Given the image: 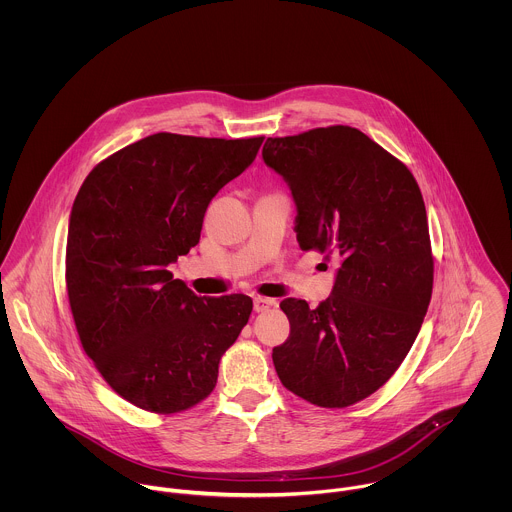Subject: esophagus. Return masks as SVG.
Listing matches in <instances>:
<instances>
[{
  "label": "esophagus",
  "mask_w": 512,
  "mask_h": 512,
  "mask_svg": "<svg viewBox=\"0 0 512 512\" xmlns=\"http://www.w3.org/2000/svg\"><path fill=\"white\" fill-rule=\"evenodd\" d=\"M270 307H276V301L270 299V297H262V295H256L254 297V311H268Z\"/></svg>",
  "instance_id": "1"
}]
</instances>
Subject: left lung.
<instances>
[{"label":"left lung","instance_id":"left-lung-1","mask_svg":"<svg viewBox=\"0 0 512 512\" xmlns=\"http://www.w3.org/2000/svg\"><path fill=\"white\" fill-rule=\"evenodd\" d=\"M262 155L292 189L299 248L339 264L315 309L280 303L290 337L274 347L276 372L315 406H353L402 365L432 299L422 191L400 159L351 126L268 138Z\"/></svg>","mask_w":512,"mask_h":512}]
</instances>
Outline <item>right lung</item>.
<instances>
[{
    "label": "right lung",
    "instance_id": "1",
    "mask_svg": "<svg viewBox=\"0 0 512 512\" xmlns=\"http://www.w3.org/2000/svg\"><path fill=\"white\" fill-rule=\"evenodd\" d=\"M262 142L159 132L102 159L74 199L65 280L80 345L146 412L205 400L248 323V295L199 297L167 266L199 244L209 203Z\"/></svg>",
    "mask_w": 512,
    "mask_h": 512
}]
</instances>
